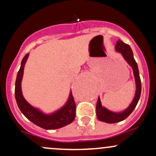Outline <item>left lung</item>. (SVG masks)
Segmentation results:
<instances>
[{"label": "left lung", "mask_w": 156, "mask_h": 156, "mask_svg": "<svg viewBox=\"0 0 156 156\" xmlns=\"http://www.w3.org/2000/svg\"><path fill=\"white\" fill-rule=\"evenodd\" d=\"M115 50L117 52H119L122 55L124 59L126 61L127 63L131 67L133 72L134 78L136 83V92L134 98L129 106L125 108L124 111L120 112H114L108 110L105 107L102 105L100 97L98 98V102L96 104V114L97 117L100 121L104 122L106 123H116L121 122L126 119L128 116L131 114L133 109L136 106L141 96V79L139 76V68H138L137 63L134 59L133 51L128 44L124 43L122 41L119 39L117 41V44L115 45Z\"/></svg>", "instance_id": "1"}]
</instances>
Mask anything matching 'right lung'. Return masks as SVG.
I'll return each mask as SVG.
<instances>
[{"label":"right lung","mask_w":156,"mask_h":156,"mask_svg":"<svg viewBox=\"0 0 156 156\" xmlns=\"http://www.w3.org/2000/svg\"><path fill=\"white\" fill-rule=\"evenodd\" d=\"M28 56L29 53H27L23 57L15 82V99L20 110L23 113V115L34 124L46 130L58 129L70 124L76 117V103L74 101L71 90L65 104L59 109L51 114H45L40 109L35 108L29 103H28L24 98L23 95L21 83L23 77L25 64Z\"/></svg>","instance_id":"obj_1"}]
</instances>
